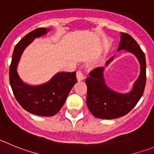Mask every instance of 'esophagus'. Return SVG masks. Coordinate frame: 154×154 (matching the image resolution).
<instances>
[{
    "mask_svg": "<svg viewBox=\"0 0 154 154\" xmlns=\"http://www.w3.org/2000/svg\"><path fill=\"white\" fill-rule=\"evenodd\" d=\"M84 77H84V74H83L82 72L80 71V70H78V71L77 72V80H84Z\"/></svg>",
    "mask_w": 154,
    "mask_h": 154,
    "instance_id": "1",
    "label": "esophagus"
}]
</instances>
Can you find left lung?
Returning a JSON list of instances; mask_svg holds the SVG:
<instances>
[{"label": "left lung", "mask_w": 154, "mask_h": 154, "mask_svg": "<svg viewBox=\"0 0 154 154\" xmlns=\"http://www.w3.org/2000/svg\"><path fill=\"white\" fill-rule=\"evenodd\" d=\"M125 50L135 55L140 64V76L136 80L131 91L119 94L107 87L103 77L104 67H97L89 73L85 82L87 87V105L94 117L100 119H115L123 117L138 103L143 96L146 85V59L145 54L137 42L128 34L121 33L117 51ZM113 57L106 63L107 66Z\"/></svg>", "instance_id": "obj_1"}]
</instances>
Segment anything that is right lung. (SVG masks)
I'll use <instances>...</instances> for the list:
<instances>
[{
    "mask_svg": "<svg viewBox=\"0 0 154 154\" xmlns=\"http://www.w3.org/2000/svg\"><path fill=\"white\" fill-rule=\"evenodd\" d=\"M49 29L37 28L30 31L19 41L14 50L10 65V84L20 106L34 115L51 117L56 114L67 100L69 92L77 82L76 72H60L42 85L24 84L19 77L17 67L23 51L34 38L48 33Z\"/></svg>",
    "mask_w": 154,
    "mask_h": 154,
    "instance_id": "1",
    "label": "right lung"
}]
</instances>
